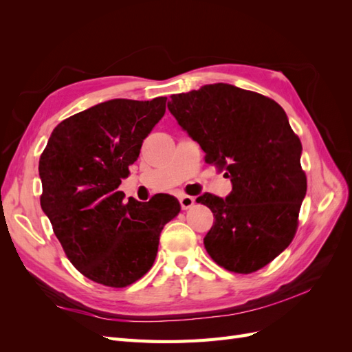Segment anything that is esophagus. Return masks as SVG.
I'll list each match as a JSON object with an SVG mask.
<instances>
[{"label":"esophagus","mask_w":352,"mask_h":352,"mask_svg":"<svg viewBox=\"0 0 352 352\" xmlns=\"http://www.w3.org/2000/svg\"><path fill=\"white\" fill-rule=\"evenodd\" d=\"M180 207H182L184 210H186V208H189V207H192L194 204H195V198L194 197H189V195H184V197H180Z\"/></svg>","instance_id":"34e87169"}]
</instances>
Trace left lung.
I'll return each mask as SVG.
<instances>
[{
	"mask_svg": "<svg viewBox=\"0 0 352 352\" xmlns=\"http://www.w3.org/2000/svg\"><path fill=\"white\" fill-rule=\"evenodd\" d=\"M167 109L199 144L206 163L232 182L226 198H197L214 216L204 238L210 257L229 272L260 270L292 242L307 192L302 145L285 110L229 83L172 95Z\"/></svg>",
	"mask_w": 352,
	"mask_h": 352,
	"instance_id": "left-lung-1",
	"label": "left lung"
}]
</instances>
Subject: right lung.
Here are the masks:
<instances>
[{"instance_id":"right-lung-1","label":"right lung","mask_w":352,"mask_h":352,"mask_svg":"<svg viewBox=\"0 0 352 352\" xmlns=\"http://www.w3.org/2000/svg\"><path fill=\"white\" fill-rule=\"evenodd\" d=\"M166 97L116 98L63 120L39 158L41 207L72 264L88 279L124 287L153 267L160 233L180 211L172 195L123 202L117 190Z\"/></svg>"}]
</instances>
